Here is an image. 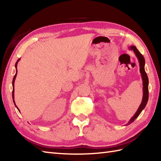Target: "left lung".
<instances>
[{"mask_svg": "<svg viewBox=\"0 0 161 161\" xmlns=\"http://www.w3.org/2000/svg\"><path fill=\"white\" fill-rule=\"evenodd\" d=\"M129 49L133 51V52H134L136 56V57H137V59L138 60L139 66H140V73H141V77H142V80L143 95H142V102H141V105H140V107H138L137 111L136 112V114L133 115V117L129 119V121L128 122V123L126 125H130L138 117L139 115L141 114V113L142 112V111L145 108L147 104L148 99H149V90H148L149 80H148L147 75L146 72L145 70V58L141 54V53H140L138 50V49L136 48V46H129Z\"/></svg>", "mask_w": 161, "mask_h": 161, "instance_id": "left-lung-1", "label": "left lung"}]
</instances>
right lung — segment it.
<instances>
[{"mask_svg":"<svg viewBox=\"0 0 161 161\" xmlns=\"http://www.w3.org/2000/svg\"><path fill=\"white\" fill-rule=\"evenodd\" d=\"M19 61H20V59H19L18 60H17L16 63V64H15V68H16V74H15V75H14V77L13 81H12V87H13V91H12V99H13L14 104V105L16 106V107L17 108H18L19 111V109L18 107H16V103H15V101H14V81H15V79H16V75H17V64H18V62H19ZM19 112H20V111H19Z\"/></svg>","mask_w":161,"mask_h":161,"instance_id":"obj_1","label":"right lung"}]
</instances>
